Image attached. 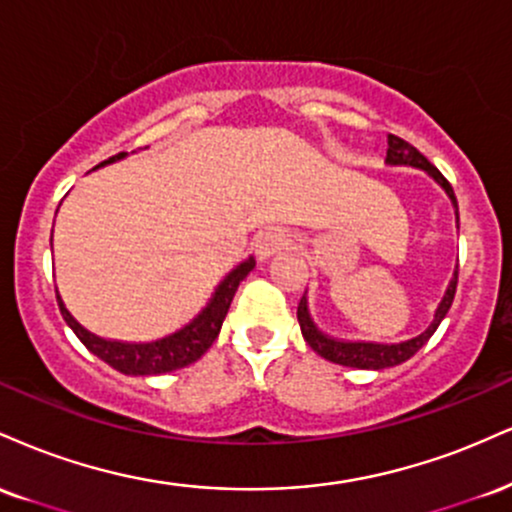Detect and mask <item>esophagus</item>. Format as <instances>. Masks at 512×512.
<instances>
[{
	"label": "esophagus",
	"instance_id": "1",
	"mask_svg": "<svg viewBox=\"0 0 512 512\" xmlns=\"http://www.w3.org/2000/svg\"><path fill=\"white\" fill-rule=\"evenodd\" d=\"M288 245V233H283L281 229H267L257 236L255 243V255L257 260H269L274 257L276 252H281Z\"/></svg>",
	"mask_w": 512,
	"mask_h": 512
}]
</instances>
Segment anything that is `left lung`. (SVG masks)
<instances>
[{
	"label": "left lung",
	"instance_id": "left-lung-1",
	"mask_svg": "<svg viewBox=\"0 0 512 512\" xmlns=\"http://www.w3.org/2000/svg\"><path fill=\"white\" fill-rule=\"evenodd\" d=\"M386 164L389 166H412V169H420L427 174L429 178H434L439 186L446 190L448 200L455 209V226L460 229L458 224V200H455V193L451 188V183L441 176V171L429 162L427 157L422 155L417 147H412L405 140L396 138V135H389V147H386ZM455 286H458V264H455V272L448 281L446 293H443L439 307H436L434 319L429 322L427 329L422 334L408 338V341H398V343H379V341H348V338H336L324 334L322 329L315 324V319L310 315V305H307V291L303 298H300L298 305V322H300V331H303V338L307 341V346L315 350L317 355H322L324 360L336 362V365L343 367H355V369H389L396 365H403L405 360H410L412 355L420 350L429 338L434 336V331L439 329V324L443 322V317L448 315L451 310L453 298H455Z\"/></svg>",
	"mask_w": 512,
	"mask_h": 512
}]
</instances>
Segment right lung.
<instances>
[{"label":"right lung","mask_w":512,"mask_h":512,"mask_svg":"<svg viewBox=\"0 0 512 512\" xmlns=\"http://www.w3.org/2000/svg\"><path fill=\"white\" fill-rule=\"evenodd\" d=\"M123 157H126V152L107 159V162H102L100 166L121 162ZM100 166H95V169H100ZM252 269H255V257H248V260L236 264V267L219 281V286L214 288L207 305L202 307L188 324H183L181 329L174 331V334L155 338V341L131 343L116 341V338H102L85 329V326L66 310L59 291L57 303L64 322L71 326L73 334L80 338V343H83L92 355H97L100 360L107 362L109 367H114L116 372L128 374V377H157V374L176 372V369L193 365V362H197L207 353L209 346L217 341L221 324H224L226 312H229L231 300L238 291L240 281H243Z\"/></svg>","instance_id":"add662e5"}]
</instances>
